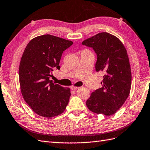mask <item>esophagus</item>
<instances>
[{"instance_id":"1","label":"esophagus","mask_w":150,"mask_h":150,"mask_svg":"<svg viewBox=\"0 0 150 150\" xmlns=\"http://www.w3.org/2000/svg\"><path fill=\"white\" fill-rule=\"evenodd\" d=\"M79 87H77V86H72L71 87V89L72 90H78V89H79Z\"/></svg>"}]
</instances>
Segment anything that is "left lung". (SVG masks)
Masks as SVG:
<instances>
[{
    "label": "left lung",
    "instance_id": "8db88e82",
    "mask_svg": "<svg viewBox=\"0 0 150 150\" xmlns=\"http://www.w3.org/2000/svg\"><path fill=\"white\" fill-rule=\"evenodd\" d=\"M97 55L96 72L105 74L103 86L92 92L86 101L89 110L106 116L115 114L127 100L131 91V71L127 50L120 40L107 32L84 40Z\"/></svg>",
    "mask_w": 150,
    "mask_h": 150
}]
</instances>
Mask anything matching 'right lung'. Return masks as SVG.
I'll return each instance as SVG.
<instances>
[{
    "instance_id": "right-lung-1",
    "label": "right lung",
    "mask_w": 150,
    "mask_h": 150,
    "mask_svg": "<svg viewBox=\"0 0 150 150\" xmlns=\"http://www.w3.org/2000/svg\"><path fill=\"white\" fill-rule=\"evenodd\" d=\"M72 44L70 40L43 35L32 39L24 50L19 67L20 88L26 103L40 116L52 118L66 110L70 88L49 78L54 68L60 69L63 52Z\"/></svg>"
}]
</instances>
